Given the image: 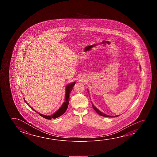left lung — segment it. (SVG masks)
I'll use <instances>...</instances> for the list:
<instances>
[{"instance_id":"left-lung-1","label":"left lung","mask_w":157,"mask_h":157,"mask_svg":"<svg viewBox=\"0 0 157 157\" xmlns=\"http://www.w3.org/2000/svg\"><path fill=\"white\" fill-rule=\"evenodd\" d=\"M92 106H93V108L94 109V110L96 112V113H98V114L100 115V116L105 117H118L119 116V115L116 116H108V115L105 114V113L101 112L100 111H99V110L98 109V108H96L95 107V105H94V104H93V103H92Z\"/></svg>"}]
</instances>
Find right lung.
<instances>
[{"label": "right lung", "instance_id": "1", "mask_svg": "<svg viewBox=\"0 0 157 157\" xmlns=\"http://www.w3.org/2000/svg\"><path fill=\"white\" fill-rule=\"evenodd\" d=\"M75 84V82H73L71 83V84H69L68 85H67L66 86V94H65V102L62 104L61 107L55 113H54L52 116H46V115H43V114H40V113H38L37 112H36V111L33 108L31 107V106L29 105V103H27V102H26V101L25 100V99L24 98H23V100L25 101V102L29 106L30 108H32L35 112H36V113L39 114L40 116L42 117H43L44 118L47 119H49V120H50V119H52V118H57L59 117L60 116H62V114H64V112L67 110V108H68V105L69 104V101H70V98H69V97H70V94L71 92V91L73 89V87Z\"/></svg>", "mask_w": 157, "mask_h": 157}]
</instances>
